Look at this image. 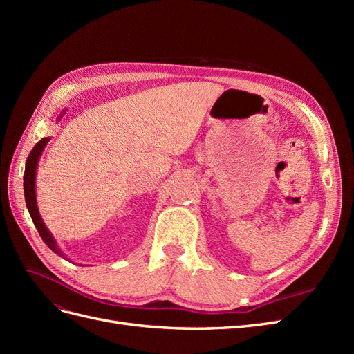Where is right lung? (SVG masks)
Here are the masks:
<instances>
[{
	"label": "right lung",
	"instance_id": "obj_1",
	"mask_svg": "<svg viewBox=\"0 0 354 354\" xmlns=\"http://www.w3.org/2000/svg\"><path fill=\"white\" fill-rule=\"evenodd\" d=\"M66 113V111H63V113L57 118V120L60 121V118ZM51 140L50 137H44L41 138V140L34 146V149H32V152L29 153L28 156V160H26V165H25V176H24V190H25V201H26V207H28V211L30 214V218L32 221H34L35 227L39 233V236L42 238V241L46 242V245L48 246V248L56 252L57 255L63 257L65 259V254L62 252V250L57 246V242L55 239V236H53L51 232L47 229L46 223L42 221L41 218V214H39V209H38V203H37V192H35V178H37V168H38V162H39V158L42 155V152H44V147L47 146V143Z\"/></svg>",
	"mask_w": 354,
	"mask_h": 354
}]
</instances>
